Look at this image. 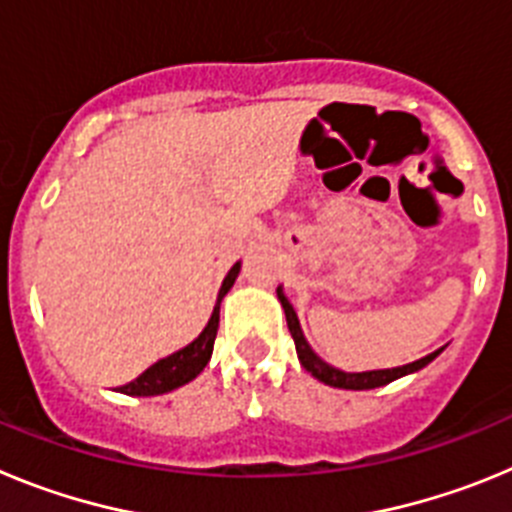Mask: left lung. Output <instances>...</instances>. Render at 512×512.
<instances>
[{"instance_id": "8db88e82", "label": "left lung", "mask_w": 512, "mask_h": 512, "mask_svg": "<svg viewBox=\"0 0 512 512\" xmlns=\"http://www.w3.org/2000/svg\"><path fill=\"white\" fill-rule=\"evenodd\" d=\"M277 295H279V302H282V307H284V315H287L289 333H292V338H295L297 359H300V364L305 366L312 377L320 379L323 384H330V387H341V390H374V387H382V384L395 382V379L405 377V374L418 372V369H423L425 364H431V361L441 354V351H433V354L423 356V359L413 361V364L395 366V369H374V372H356V374L341 372V369H336V366L325 364L320 356H315V351L307 346L305 336H302V328H300V320H297L295 307L289 305L287 297L282 295V289H277Z\"/></svg>"}]
</instances>
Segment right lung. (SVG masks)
<instances>
[{
  "label": "right lung",
  "instance_id": "add662e5",
  "mask_svg": "<svg viewBox=\"0 0 512 512\" xmlns=\"http://www.w3.org/2000/svg\"><path fill=\"white\" fill-rule=\"evenodd\" d=\"M238 271H241V264H235L233 269L228 271V277H225L223 287H220V295H217V305L215 310H212L210 323L205 325V330H202L200 336L194 338L189 346H184L182 351H176V354L166 356V359L148 366L146 372L140 374V377H135L133 382L122 384L120 392L138 397L164 395V392H171L176 390V387H182V384L192 382V379L205 369L207 361H210L212 356V346H215L217 325H220V300H223V297L228 295V289L233 287Z\"/></svg>",
  "mask_w": 512,
  "mask_h": 512
}]
</instances>
